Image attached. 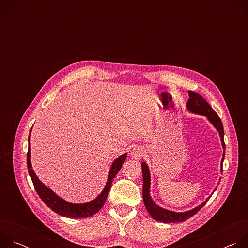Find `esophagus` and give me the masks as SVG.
<instances>
[{"label":"esophagus","instance_id":"1","mask_svg":"<svg viewBox=\"0 0 248 248\" xmlns=\"http://www.w3.org/2000/svg\"><path fill=\"white\" fill-rule=\"evenodd\" d=\"M130 156L134 160H140L144 156V149L142 147H139V146L134 147L130 151Z\"/></svg>","mask_w":248,"mask_h":248}]
</instances>
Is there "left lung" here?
I'll return each instance as SVG.
<instances>
[{
  "label": "left lung",
  "mask_w": 248,
  "mask_h": 248,
  "mask_svg": "<svg viewBox=\"0 0 248 248\" xmlns=\"http://www.w3.org/2000/svg\"><path fill=\"white\" fill-rule=\"evenodd\" d=\"M188 95H189V99L186 103V110L188 112H190L191 114L206 117V119L209 121V123L213 125L219 132L222 147L224 149L223 158L221 160V172H223V162L225 159L226 145L224 142V126H223L222 121L219 118V116L214 112V110L211 108V106L208 104V102L201 95H199L193 91H188ZM141 167H142V175H143L142 193H143L144 205L148 211V213L150 214V216L156 221H159L162 223H183V222L188 220L193 215H195L211 197V195H210L200 205L196 206L195 208H193L191 210L186 211V212H173V211L162 208L154 202V200L152 199V197L150 195L151 175H150V170H149L148 165L145 162H142L141 163ZM219 180H220L219 181V183H220L221 178ZM219 183H218V185H219ZM217 187L218 186L215 187L213 192H215Z\"/></svg>",
  "instance_id": "1"
}]
</instances>
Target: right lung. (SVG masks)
<instances>
[{
  "label": "right lung",
  "instance_id": "add662e5",
  "mask_svg": "<svg viewBox=\"0 0 248 248\" xmlns=\"http://www.w3.org/2000/svg\"><path fill=\"white\" fill-rule=\"evenodd\" d=\"M29 140H30V134L28 137V143H29ZM126 156H127V153H124L113 162V164L111 165L108 180L105 185V187L96 198L86 203H72L62 199L58 194H56L51 188L47 187L38 179V176L36 175V173H35L31 165L30 145L28 147V152H27V168H28L29 175L34 185L35 190L37 191L42 201L51 210H53L58 215H61L62 217L72 218V219H83V218H88L93 216L103 207L104 203L106 202V199H107L109 191L111 189L112 182L115 179L117 173L119 172V170H121L123 164L124 163Z\"/></svg>",
  "mask_w": 248,
  "mask_h": 248
}]
</instances>
